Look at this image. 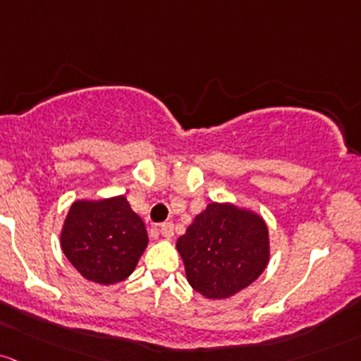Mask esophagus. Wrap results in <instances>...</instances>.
Wrapping results in <instances>:
<instances>
[{"label": "esophagus", "mask_w": 361, "mask_h": 361, "mask_svg": "<svg viewBox=\"0 0 361 361\" xmlns=\"http://www.w3.org/2000/svg\"><path fill=\"white\" fill-rule=\"evenodd\" d=\"M161 235L164 236V238H171V236L174 235V224L173 223L161 224Z\"/></svg>", "instance_id": "1"}]
</instances>
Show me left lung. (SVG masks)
I'll return each mask as SVG.
<instances>
[{
	"label": "left lung",
	"mask_w": 361,
	"mask_h": 361,
	"mask_svg": "<svg viewBox=\"0 0 361 361\" xmlns=\"http://www.w3.org/2000/svg\"><path fill=\"white\" fill-rule=\"evenodd\" d=\"M187 279L212 300L250 286L269 262L267 226L257 214L231 204H209L178 238Z\"/></svg>",
	"instance_id": "8db88e82"
}]
</instances>
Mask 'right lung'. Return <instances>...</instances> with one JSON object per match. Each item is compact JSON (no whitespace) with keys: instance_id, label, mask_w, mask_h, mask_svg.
I'll return each instance as SVG.
<instances>
[{"instance_id":"right-lung-1","label":"right lung","mask_w":361,"mask_h":361,"mask_svg":"<svg viewBox=\"0 0 361 361\" xmlns=\"http://www.w3.org/2000/svg\"><path fill=\"white\" fill-rule=\"evenodd\" d=\"M144 221L125 197L75 202L61 233V248L89 281L113 284L126 279L147 247Z\"/></svg>"}]
</instances>
